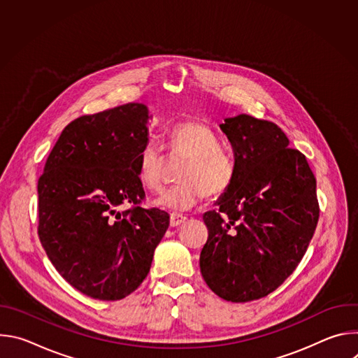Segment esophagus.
Masks as SVG:
<instances>
[{
    "instance_id": "obj_1",
    "label": "esophagus",
    "mask_w": 358,
    "mask_h": 358,
    "mask_svg": "<svg viewBox=\"0 0 358 358\" xmlns=\"http://www.w3.org/2000/svg\"><path fill=\"white\" fill-rule=\"evenodd\" d=\"M185 221H187V217H184V215H180V214H171V215H170V225H171L173 228L180 227V225L184 224Z\"/></svg>"
}]
</instances>
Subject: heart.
Wrapping results in <instances>:
<instances>
[{"mask_svg": "<svg viewBox=\"0 0 358 358\" xmlns=\"http://www.w3.org/2000/svg\"><path fill=\"white\" fill-rule=\"evenodd\" d=\"M171 156L187 157L180 184L164 191L155 199V206L167 211L181 213L195 207L207 196L222 195L234 181L236 164L234 157L221 148L218 136L206 124L184 122L169 133ZM140 182L159 189L163 182L164 152L156 140H147L137 155Z\"/></svg>", "mask_w": 358, "mask_h": 358, "instance_id": "1", "label": "heart"}]
</instances>
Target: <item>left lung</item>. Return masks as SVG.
<instances>
[{
  "mask_svg": "<svg viewBox=\"0 0 358 358\" xmlns=\"http://www.w3.org/2000/svg\"><path fill=\"white\" fill-rule=\"evenodd\" d=\"M220 127L236 173L218 208L202 217L208 239L199 268L215 294L243 303L278 289L308 250L320 213L316 178L275 123L238 115Z\"/></svg>",
  "mask_w": 358,
  "mask_h": 358,
  "instance_id": "left-lung-1",
  "label": "left lung"
}]
</instances>
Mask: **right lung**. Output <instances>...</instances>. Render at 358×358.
<instances>
[{
  "label": "right lung",
  "mask_w": 358,
  "mask_h": 358,
  "mask_svg": "<svg viewBox=\"0 0 358 358\" xmlns=\"http://www.w3.org/2000/svg\"><path fill=\"white\" fill-rule=\"evenodd\" d=\"M148 109L127 103L71 122L38 180V235L61 276L83 294L120 300L150 272L170 215L144 210L137 155ZM130 203L132 208L120 212Z\"/></svg>",
  "instance_id": "1"
}]
</instances>
